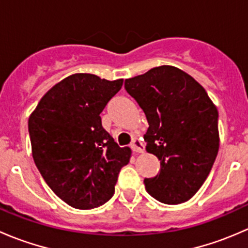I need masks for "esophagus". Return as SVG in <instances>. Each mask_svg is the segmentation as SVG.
<instances>
[{"instance_id":"34e87169","label":"esophagus","mask_w":248,"mask_h":248,"mask_svg":"<svg viewBox=\"0 0 248 248\" xmlns=\"http://www.w3.org/2000/svg\"><path fill=\"white\" fill-rule=\"evenodd\" d=\"M131 147L134 152H137V154H141V152H144V145H142V142L140 141L139 139H134L133 142H132Z\"/></svg>"}]
</instances>
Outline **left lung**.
<instances>
[{
  "mask_svg": "<svg viewBox=\"0 0 248 248\" xmlns=\"http://www.w3.org/2000/svg\"><path fill=\"white\" fill-rule=\"evenodd\" d=\"M124 89L149 122L145 149L161 161L158 174L144 180L147 193L166 204L189 201L219 149L216 106L194 78L167 64L126 79Z\"/></svg>",
  "mask_w": 248,
  "mask_h": 248,
  "instance_id": "obj_1",
  "label": "left lung"
}]
</instances>
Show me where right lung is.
I'll return each instance as SVG.
<instances>
[{
	"label": "right lung",
	"instance_id": "1",
	"mask_svg": "<svg viewBox=\"0 0 248 248\" xmlns=\"http://www.w3.org/2000/svg\"><path fill=\"white\" fill-rule=\"evenodd\" d=\"M124 79L76 73L55 84L29 117L32 157L47 186L72 207H98L114 196L131 158L102 127L101 112Z\"/></svg>",
	"mask_w": 248,
	"mask_h": 248
}]
</instances>
